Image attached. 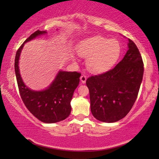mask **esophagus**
I'll list each match as a JSON object with an SVG mask.
<instances>
[{"instance_id": "esophagus-1", "label": "esophagus", "mask_w": 159, "mask_h": 159, "mask_svg": "<svg viewBox=\"0 0 159 159\" xmlns=\"http://www.w3.org/2000/svg\"><path fill=\"white\" fill-rule=\"evenodd\" d=\"M80 80H81V82H82V83H83V84H84L86 82V80H87V77L85 75H82L81 77H80Z\"/></svg>"}]
</instances>
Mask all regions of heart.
<instances>
[{"mask_svg": "<svg viewBox=\"0 0 159 159\" xmlns=\"http://www.w3.org/2000/svg\"><path fill=\"white\" fill-rule=\"evenodd\" d=\"M121 47L118 40L95 35L80 41L77 53L86 59V66L95 74L107 71L114 66L121 55Z\"/></svg>", "mask_w": 159, "mask_h": 159, "instance_id": "1", "label": "heart"}]
</instances>
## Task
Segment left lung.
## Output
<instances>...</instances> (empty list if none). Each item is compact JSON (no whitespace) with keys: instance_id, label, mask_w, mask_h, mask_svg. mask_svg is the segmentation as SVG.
Masks as SVG:
<instances>
[{"instance_id":"obj_1","label":"left lung","mask_w":159,"mask_h":159,"mask_svg":"<svg viewBox=\"0 0 159 159\" xmlns=\"http://www.w3.org/2000/svg\"><path fill=\"white\" fill-rule=\"evenodd\" d=\"M128 51L111 70L92 76L86 81L90 110L97 120L113 123L123 119L138 97L144 67L138 47L128 39Z\"/></svg>"}]
</instances>
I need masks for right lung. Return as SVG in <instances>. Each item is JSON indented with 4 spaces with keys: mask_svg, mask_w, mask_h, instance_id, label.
Here are the masks:
<instances>
[{
    "mask_svg": "<svg viewBox=\"0 0 159 159\" xmlns=\"http://www.w3.org/2000/svg\"><path fill=\"white\" fill-rule=\"evenodd\" d=\"M47 34L38 31L32 34L18 49L15 57V74L19 93L27 109L39 120L51 124L64 120L71 111V101L81 75L77 71L59 70L49 86L42 90H33L26 85L19 71V58L26 43Z\"/></svg>",
    "mask_w": 159,
    "mask_h": 159,
    "instance_id": "obj_1",
    "label": "right lung"
}]
</instances>
